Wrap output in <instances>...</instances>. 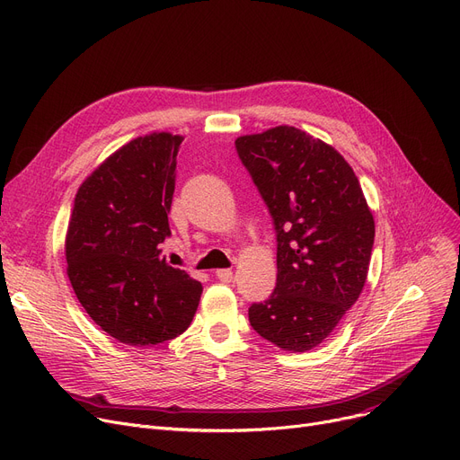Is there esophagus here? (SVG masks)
<instances>
[{
    "label": "esophagus",
    "instance_id": "34e87169",
    "mask_svg": "<svg viewBox=\"0 0 460 460\" xmlns=\"http://www.w3.org/2000/svg\"><path fill=\"white\" fill-rule=\"evenodd\" d=\"M214 276L219 279V282L229 284L231 279H233V270H231V269H217V270L214 272Z\"/></svg>",
    "mask_w": 460,
    "mask_h": 460
}]
</instances>
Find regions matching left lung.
Instances as JSON below:
<instances>
[{
  "mask_svg": "<svg viewBox=\"0 0 460 460\" xmlns=\"http://www.w3.org/2000/svg\"><path fill=\"white\" fill-rule=\"evenodd\" d=\"M272 216L276 288L250 325L286 351L322 344L361 295L374 217L346 159L312 135L278 126L234 141Z\"/></svg>",
  "mask_w": 460,
  "mask_h": 460,
  "instance_id": "1",
  "label": "left lung"
}]
</instances>
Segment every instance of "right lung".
Instances as JSON below:
<instances>
[{"mask_svg": "<svg viewBox=\"0 0 460 460\" xmlns=\"http://www.w3.org/2000/svg\"><path fill=\"white\" fill-rule=\"evenodd\" d=\"M184 137H137L78 188L66 236L67 276L93 322L128 346L182 334L203 286L159 257L171 234L176 154Z\"/></svg>", "mask_w": 460, "mask_h": 460, "instance_id": "add662e5", "label": "right lung"}]
</instances>
